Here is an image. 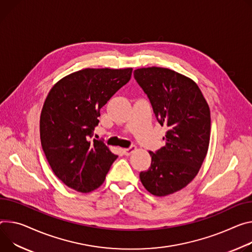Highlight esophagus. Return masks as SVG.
Returning a JSON list of instances; mask_svg holds the SVG:
<instances>
[{"instance_id": "34e87169", "label": "esophagus", "mask_w": 252, "mask_h": 252, "mask_svg": "<svg viewBox=\"0 0 252 252\" xmlns=\"http://www.w3.org/2000/svg\"><path fill=\"white\" fill-rule=\"evenodd\" d=\"M135 149H136L135 146H130V147H128L126 149H124V154L126 156H129L131 153H133L135 151Z\"/></svg>"}]
</instances>
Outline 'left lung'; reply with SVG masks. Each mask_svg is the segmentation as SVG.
Wrapping results in <instances>:
<instances>
[{
  "instance_id": "8db88e82",
  "label": "left lung",
  "mask_w": 252,
  "mask_h": 252,
  "mask_svg": "<svg viewBox=\"0 0 252 252\" xmlns=\"http://www.w3.org/2000/svg\"><path fill=\"white\" fill-rule=\"evenodd\" d=\"M147 94L158 123L168 127L165 147L150 152L151 167L140 173L144 187L155 196H167L198 174L210 141V109L198 85L168 68L133 71Z\"/></svg>"
}]
</instances>
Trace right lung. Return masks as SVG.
<instances>
[{
  "mask_svg": "<svg viewBox=\"0 0 252 252\" xmlns=\"http://www.w3.org/2000/svg\"><path fill=\"white\" fill-rule=\"evenodd\" d=\"M131 68L86 69L65 76L50 90L40 117L43 152L58 179L81 193L97 189L118 156L90 140L100 108L126 84Z\"/></svg>",
  "mask_w": 252,
  "mask_h": 252,
  "instance_id": "add662e5",
  "label": "right lung"
}]
</instances>
